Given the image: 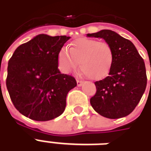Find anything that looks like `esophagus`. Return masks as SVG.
I'll return each mask as SVG.
<instances>
[{
  "mask_svg": "<svg viewBox=\"0 0 151 151\" xmlns=\"http://www.w3.org/2000/svg\"><path fill=\"white\" fill-rule=\"evenodd\" d=\"M82 84H83V81H81V80H77V85H78V86H81Z\"/></svg>",
  "mask_w": 151,
  "mask_h": 151,
  "instance_id": "1",
  "label": "esophagus"
}]
</instances>
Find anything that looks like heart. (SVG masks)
Listing matches in <instances>:
<instances>
[{"label":"heart","mask_w":151,"mask_h":151,"mask_svg":"<svg viewBox=\"0 0 151 151\" xmlns=\"http://www.w3.org/2000/svg\"><path fill=\"white\" fill-rule=\"evenodd\" d=\"M113 61V50L110 44L89 38L74 40L69 46V52L62 48L58 54V63L62 72L75 69L80 62L82 73L93 80L108 75Z\"/></svg>","instance_id":"obj_1"}]
</instances>
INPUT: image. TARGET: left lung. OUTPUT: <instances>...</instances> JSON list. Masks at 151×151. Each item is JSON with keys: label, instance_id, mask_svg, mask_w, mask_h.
I'll list each match as a JSON object with an SVG mask.
<instances>
[{"label": "left lung", "instance_id": "left-lung-1", "mask_svg": "<svg viewBox=\"0 0 151 151\" xmlns=\"http://www.w3.org/2000/svg\"><path fill=\"white\" fill-rule=\"evenodd\" d=\"M87 36L104 39L111 45L114 53L108 76L95 82L96 93L90 100L92 108L109 119L126 116L138 104L146 90L144 60L133 43L115 31L102 30Z\"/></svg>", "mask_w": 151, "mask_h": 151}]
</instances>
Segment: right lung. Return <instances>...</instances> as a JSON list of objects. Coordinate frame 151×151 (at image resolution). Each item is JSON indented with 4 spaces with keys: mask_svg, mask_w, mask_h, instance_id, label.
Wrapping results in <instances>:
<instances>
[{
    "mask_svg": "<svg viewBox=\"0 0 151 151\" xmlns=\"http://www.w3.org/2000/svg\"><path fill=\"white\" fill-rule=\"evenodd\" d=\"M70 37L41 34L17 47L8 63L6 86L15 108L25 116L47 121L65 111L75 78L60 73L58 54Z\"/></svg>",
    "mask_w": 151,
    "mask_h": 151,
    "instance_id": "add662e5",
    "label": "right lung"
}]
</instances>
